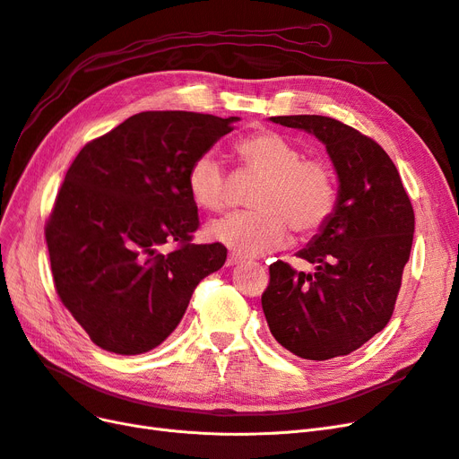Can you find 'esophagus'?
I'll use <instances>...</instances> for the list:
<instances>
[{
    "instance_id": "obj_1",
    "label": "esophagus",
    "mask_w": 459,
    "mask_h": 459,
    "mask_svg": "<svg viewBox=\"0 0 459 459\" xmlns=\"http://www.w3.org/2000/svg\"><path fill=\"white\" fill-rule=\"evenodd\" d=\"M241 262H243V258H241V256L230 255V256H228V260H226V265H237V264H241Z\"/></svg>"
}]
</instances>
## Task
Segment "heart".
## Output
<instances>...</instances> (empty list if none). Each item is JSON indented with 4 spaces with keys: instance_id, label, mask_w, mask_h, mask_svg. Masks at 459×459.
Here are the masks:
<instances>
[{
    "instance_id": "obj_1",
    "label": "heart",
    "mask_w": 459,
    "mask_h": 459,
    "mask_svg": "<svg viewBox=\"0 0 459 459\" xmlns=\"http://www.w3.org/2000/svg\"><path fill=\"white\" fill-rule=\"evenodd\" d=\"M243 169L262 177L252 204L256 211L230 214L209 226V235L241 255L287 245L290 228L299 237L317 233L336 209V175L323 157L304 155L296 142L273 129H262L235 144ZM187 189L201 209L230 207V177L216 153L197 155L187 169Z\"/></svg>"
}]
</instances>
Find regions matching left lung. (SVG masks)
Instances as JSON below:
<instances>
[{
  "instance_id": "8db88e82",
  "label": "left lung",
  "mask_w": 459,
  "mask_h": 459,
  "mask_svg": "<svg viewBox=\"0 0 459 459\" xmlns=\"http://www.w3.org/2000/svg\"><path fill=\"white\" fill-rule=\"evenodd\" d=\"M304 129L336 167V209L298 252L315 265H270L262 309L273 338L307 360L350 355L389 323L414 239V209L397 167L370 136L325 116L270 117Z\"/></svg>"
}]
</instances>
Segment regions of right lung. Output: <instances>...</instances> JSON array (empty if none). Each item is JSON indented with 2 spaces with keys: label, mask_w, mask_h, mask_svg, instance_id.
I'll list each match as a JSON object with an SVG mask.
<instances>
[{
  "label": "right lung",
  "mask_w": 459,
  "mask_h": 459,
  "mask_svg": "<svg viewBox=\"0 0 459 459\" xmlns=\"http://www.w3.org/2000/svg\"><path fill=\"white\" fill-rule=\"evenodd\" d=\"M239 117L140 112L77 153L45 222L60 302L92 343L140 355L169 338L224 245H195L187 169ZM177 242L165 255L159 248Z\"/></svg>",
  "instance_id": "add662e5"
}]
</instances>
